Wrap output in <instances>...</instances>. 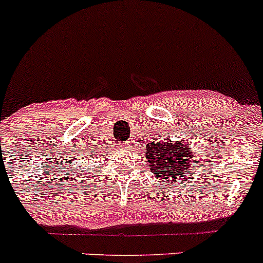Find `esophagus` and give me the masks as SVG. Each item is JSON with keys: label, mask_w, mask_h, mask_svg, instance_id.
Here are the masks:
<instances>
[{"label": "esophagus", "mask_w": 263, "mask_h": 263, "mask_svg": "<svg viewBox=\"0 0 263 263\" xmlns=\"http://www.w3.org/2000/svg\"><path fill=\"white\" fill-rule=\"evenodd\" d=\"M119 145H120V149H126V147H128V145H129V143H126V141H122Z\"/></svg>", "instance_id": "esophagus-1"}]
</instances>
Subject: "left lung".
<instances>
[{
	"label": "left lung",
	"mask_w": 263,
	"mask_h": 263,
	"mask_svg": "<svg viewBox=\"0 0 263 263\" xmlns=\"http://www.w3.org/2000/svg\"><path fill=\"white\" fill-rule=\"evenodd\" d=\"M145 155L152 173L166 185L176 184L178 180L184 179L190 170L193 159L190 144L175 143L169 138L147 144Z\"/></svg>",
	"instance_id": "obj_1"
}]
</instances>
